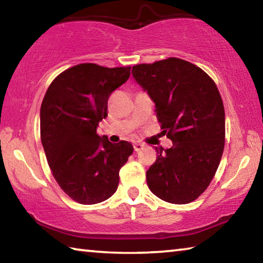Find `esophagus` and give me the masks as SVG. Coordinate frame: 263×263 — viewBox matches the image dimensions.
I'll return each instance as SVG.
<instances>
[{"label":"esophagus","mask_w":263,"mask_h":263,"mask_svg":"<svg viewBox=\"0 0 263 263\" xmlns=\"http://www.w3.org/2000/svg\"><path fill=\"white\" fill-rule=\"evenodd\" d=\"M133 148H135L136 152H139L140 149L144 148V144H140V142H137V144L133 145Z\"/></svg>","instance_id":"esophagus-1"}]
</instances>
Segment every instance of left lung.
<instances>
[{
  "label": "left lung",
  "mask_w": 263,
  "mask_h": 263,
  "mask_svg": "<svg viewBox=\"0 0 263 263\" xmlns=\"http://www.w3.org/2000/svg\"><path fill=\"white\" fill-rule=\"evenodd\" d=\"M132 75L155 103L171 148L146 172L149 190L162 201L186 204L199 197L219 166L225 145V111L216 83L179 58L132 67Z\"/></svg>",
  "instance_id": "left-lung-1"
}]
</instances>
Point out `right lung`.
I'll list each match as a JSON object with an SVG mask.
<instances>
[{
  "mask_svg": "<svg viewBox=\"0 0 263 263\" xmlns=\"http://www.w3.org/2000/svg\"><path fill=\"white\" fill-rule=\"evenodd\" d=\"M131 67L80 64L58 75L41 108V138L52 174L75 202L101 203L117 190L119 171L133 152L122 140L97 135L108 100L130 78Z\"/></svg>",
  "mask_w": 263,
  "mask_h": 263,
  "instance_id": "right-lung-1",
  "label": "right lung"
}]
</instances>
